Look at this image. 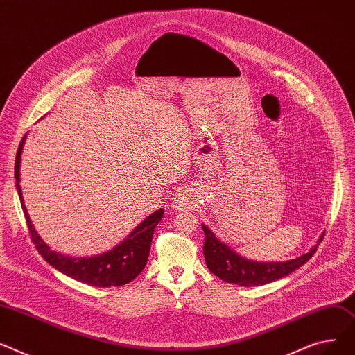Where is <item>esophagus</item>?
<instances>
[{
	"label": "esophagus",
	"mask_w": 355,
	"mask_h": 355,
	"mask_svg": "<svg viewBox=\"0 0 355 355\" xmlns=\"http://www.w3.org/2000/svg\"><path fill=\"white\" fill-rule=\"evenodd\" d=\"M192 203H193V196L189 192H182L173 200V207L176 211H183V209H187L189 206H192Z\"/></svg>",
	"instance_id": "34e87169"
}]
</instances>
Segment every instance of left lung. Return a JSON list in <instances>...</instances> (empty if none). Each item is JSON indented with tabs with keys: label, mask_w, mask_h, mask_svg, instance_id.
I'll return each instance as SVG.
<instances>
[{
	"label": "left lung",
	"mask_w": 355,
	"mask_h": 355,
	"mask_svg": "<svg viewBox=\"0 0 355 355\" xmlns=\"http://www.w3.org/2000/svg\"><path fill=\"white\" fill-rule=\"evenodd\" d=\"M202 229L206 238L203 243L206 266L209 268L212 274L225 282L236 284L241 286H259L284 278L308 262L318 248V245H315L308 254L286 262H254L235 254L231 248H227L223 242H220L211 229H207L205 225H202ZM324 236L325 232L320 238V242H322Z\"/></svg>",
	"instance_id": "8db88e82"
}]
</instances>
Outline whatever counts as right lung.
Wrapping results in <instances>:
<instances>
[{"label":"right lung","instance_id":"obj_1","mask_svg":"<svg viewBox=\"0 0 355 355\" xmlns=\"http://www.w3.org/2000/svg\"><path fill=\"white\" fill-rule=\"evenodd\" d=\"M26 136L21 140L14 166V176L15 186L18 191L21 207L26 216V222L30 231L31 241L34 242L38 254L43 257L51 266L58 269L64 275L77 279L80 282L89 284L92 286L100 288H110V286H121L133 281L146 266L148 262L152 238L156 225L163 218L164 211L159 209L152 214L148 219H144L135 231L128 236L126 241H123L113 251L106 252L93 258H69L61 254L50 251V248L43 242L35 232V229L30 220L27 214L26 205L23 200V193H21L19 186V163H21V152H23Z\"/></svg>","mask_w":355,"mask_h":355}]
</instances>
